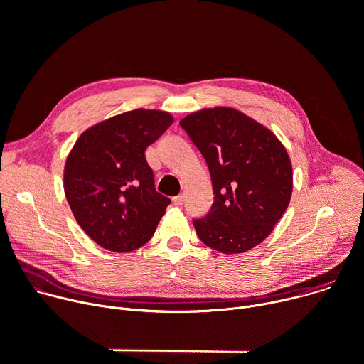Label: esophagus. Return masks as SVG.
<instances>
[{
    "label": "esophagus",
    "instance_id": "obj_1",
    "mask_svg": "<svg viewBox=\"0 0 364 364\" xmlns=\"http://www.w3.org/2000/svg\"><path fill=\"white\" fill-rule=\"evenodd\" d=\"M173 203H174L176 205H183V204H184V196H177V197H174V198H173Z\"/></svg>",
    "mask_w": 364,
    "mask_h": 364
}]
</instances>
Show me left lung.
Returning a JSON list of instances; mask_svg holds the SVG:
<instances>
[{
	"instance_id": "left-lung-1",
	"label": "left lung",
	"mask_w": 364,
	"mask_h": 364,
	"mask_svg": "<svg viewBox=\"0 0 364 364\" xmlns=\"http://www.w3.org/2000/svg\"><path fill=\"white\" fill-rule=\"evenodd\" d=\"M209 167L215 201L193 225L200 240L230 255L264 242L285 213L292 166L267 127L233 108H207L180 121Z\"/></svg>"
}]
</instances>
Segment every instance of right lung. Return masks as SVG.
Masks as SVG:
<instances>
[{
    "mask_svg": "<svg viewBox=\"0 0 364 364\" xmlns=\"http://www.w3.org/2000/svg\"><path fill=\"white\" fill-rule=\"evenodd\" d=\"M174 122L164 111L135 109L86 129L65 166V194L85 233L112 252L145 245L168 197L155 191L145 149Z\"/></svg>",
    "mask_w": 364,
    "mask_h": 364,
    "instance_id": "right-lung-1",
    "label": "right lung"
}]
</instances>
